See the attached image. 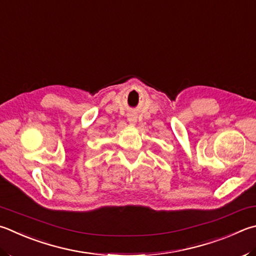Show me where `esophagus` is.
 I'll list each match as a JSON object with an SVG mask.
<instances>
[{
  "label": "esophagus",
  "mask_w": 256,
  "mask_h": 256,
  "mask_svg": "<svg viewBox=\"0 0 256 256\" xmlns=\"http://www.w3.org/2000/svg\"><path fill=\"white\" fill-rule=\"evenodd\" d=\"M128 120L130 122H132V123H134V122H136V116H133V115H131L128 118Z\"/></svg>",
  "instance_id": "34e87169"
}]
</instances>
